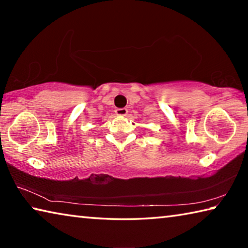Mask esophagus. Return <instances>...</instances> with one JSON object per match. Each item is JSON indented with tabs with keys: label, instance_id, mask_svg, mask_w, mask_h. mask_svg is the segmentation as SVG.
<instances>
[{
	"label": "esophagus",
	"instance_id": "obj_1",
	"mask_svg": "<svg viewBox=\"0 0 248 248\" xmlns=\"http://www.w3.org/2000/svg\"><path fill=\"white\" fill-rule=\"evenodd\" d=\"M115 112H116L117 116L124 117V116H127V114H128V109L127 108H118V109H116Z\"/></svg>",
	"mask_w": 248,
	"mask_h": 248
}]
</instances>
